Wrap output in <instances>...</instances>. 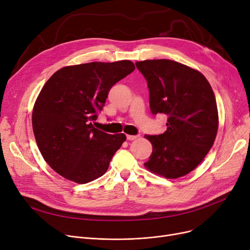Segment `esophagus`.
<instances>
[{"instance_id": "1", "label": "esophagus", "mask_w": 250, "mask_h": 250, "mask_svg": "<svg viewBox=\"0 0 250 250\" xmlns=\"http://www.w3.org/2000/svg\"><path fill=\"white\" fill-rule=\"evenodd\" d=\"M140 136L139 135H135V136H133V135H126V139L128 140V141H133V140H136V139H138Z\"/></svg>"}]
</instances>
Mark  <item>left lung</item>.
Here are the masks:
<instances>
[{"label":"left lung","mask_w":250,"mask_h":250,"mask_svg":"<svg viewBox=\"0 0 250 250\" xmlns=\"http://www.w3.org/2000/svg\"><path fill=\"white\" fill-rule=\"evenodd\" d=\"M149 88L151 112L167 115L165 133L146 135L153 152L144 164L166 178L188 174L211 150L219 117L215 94L205 76L170 60L137 62Z\"/></svg>","instance_id":"1"}]
</instances>
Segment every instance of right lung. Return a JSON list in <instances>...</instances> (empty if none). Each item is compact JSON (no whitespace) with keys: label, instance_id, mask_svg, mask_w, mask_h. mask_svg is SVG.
Here are the masks:
<instances>
[{"label":"right lung","instance_id":"obj_1","mask_svg":"<svg viewBox=\"0 0 250 250\" xmlns=\"http://www.w3.org/2000/svg\"><path fill=\"white\" fill-rule=\"evenodd\" d=\"M135 70L130 61L69 65L52 75L32 112L34 137L45 162L76 183H87L107 171L125 134L94 127L110 88Z\"/></svg>","mask_w":250,"mask_h":250}]
</instances>
